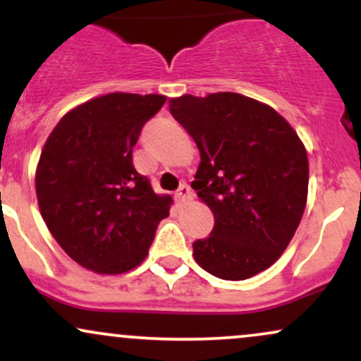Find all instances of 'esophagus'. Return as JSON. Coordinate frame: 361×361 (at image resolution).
Masks as SVG:
<instances>
[{
    "label": "esophagus",
    "mask_w": 361,
    "mask_h": 361,
    "mask_svg": "<svg viewBox=\"0 0 361 361\" xmlns=\"http://www.w3.org/2000/svg\"><path fill=\"white\" fill-rule=\"evenodd\" d=\"M176 200L180 202V204H186V202H190L192 200V190H190V186L188 185H181L180 188H178V192H176Z\"/></svg>",
    "instance_id": "esophagus-1"
}]
</instances>
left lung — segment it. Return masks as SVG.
<instances>
[{
    "mask_svg": "<svg viewBox=\"0 0 361 361\" xmlns=\"http://www.w3.org/2000/svg\"><path fill=\"white\" fill-rule=\"evenodd\" d=\"M169 111L192 135L198 164L192 188L212 210L195 261L222 280H246L287 250L307 204L304 144L279 111L239 93L183 94Z\"/></svg>",
    "mask_w": 361,
    "mask_h": 361,
    "instance_id": "8db88e82",
    "label": "left lung"
}]
</instances>
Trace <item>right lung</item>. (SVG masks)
Segmentation results:
<instances>
[{
    "label": "right lung",
    "mask_w": 361,
    "mask_h": 361,
    "mask_svg": "<svg viewBox=\"0 0 361 361\" xmlns=\"http://www.w3.org/2000/svg\"><path fill=\"white\" fill-rule=\"evenodd\" d=\"M163 94L109 93L59 120L35 173L42 219L81 267L120 275L146 259L169 195H157L132 163V149Z\"/></svg>",
    "instance_id": "right-lung-1"
}]
</instances>
